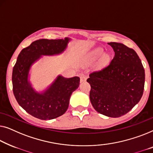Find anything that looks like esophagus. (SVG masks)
I'll list each match as a JSON object with an SVG mask.
<instances>
[{"instance_id":"34e87169","label":"esophagus","mask_w":153,"mask_h":153,"mask_svg":"<svg viewBox=\"0 0 153 153\" xmlns=\"http://www.w3.org/2000/svg\"><path fill=\"white\" fill-rule=\"evenodd\" d=\"M86 79H87V77L85 76H80V82H85Z\"/></svg>"}]
</instances>
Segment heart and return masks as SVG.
Instances as JSON below:
<instances>
[{
    "instance_id": "obj_1",
    "label": "heart",
    "mask_w": 153,
    "mask_h": 153,
    "mask_svg": "<svg viewBox=\"0 0 153 153\" xmlns=\"http://www.w3.org/2000/svg\"><path fill=\"white\" fill-rule=\"evenodd\" d=\"M102 53H103V50L101 48H96L95 50L92 51L91 52H90L89 54L87 55V57H86V62L88 64L92 63V62H94L95 60L97 59L98 58L102 55ZM105 59H106V58L105 57L101 60L100 64H99L98 65L99 68L101 67V66L105 64Z\"/></svg>"
}]
</instances>
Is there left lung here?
<instances>
[{
  "mask_svg": "<svg viewBox=\"0 0 153 153\" xmlns=\"http://www.w3.org/2000/svg\"><path fill=\"white\" fill-rule=\"evenodd\" d=\"M114 51L109 65L92 72L87 79L89 98L98 113L117 118L130 111L142 97L145 71L132 48L117 42L108 43Z\"/></svg>",
  "mask_w": 153,
  "mask_h": 153,
  "instance_id": "obj_1",
  "label": "left lung"
}]
</instances>
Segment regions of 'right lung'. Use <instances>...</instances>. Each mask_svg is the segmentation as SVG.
I'll list each match as a JSON object with an SVG mask.
<instances>
[{
    "mask_svg": "<svg viewBox=\"0 0 153 153\" xmlns=\"http://www.w3.org/2000/svg\"><path fill=\"white\" fill-rule=\"evenodd\" d=\"M69 38L42 39L23 48L17 57L12 71L13 93L19 105L27 113L42 120H51L67 110L70 97L79 85V77L65 78L58 76L50 87L38 93L28 80L31 66L42 55H59L65 51Z\"/></svg>",
    "mask_w": 153,
    "mask_h": 153,
    "instance_id": "1",
    "label": "right lung"
}]
</instances>
